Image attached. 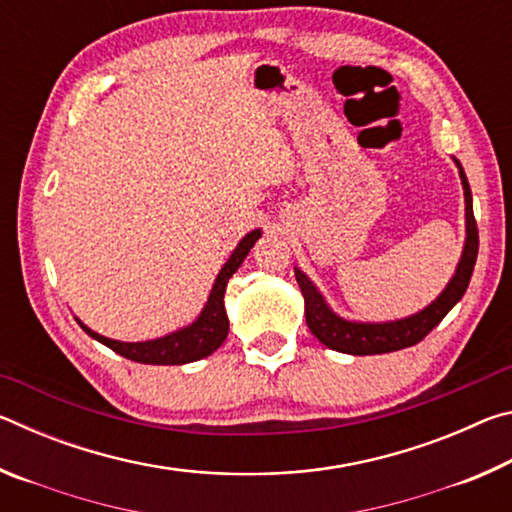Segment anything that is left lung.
<instances>
[{
  "label": "left lung",
  "instance_id": "obj_1",
  "mask_svg": "<svg viewBox=\"0 0 512 512\" xmlns=\"http://www.w3.org/2000/svg\"><path fill=\"white\" fill-rule=\"evenodd\" d=\"M458 173H461V183L465 189V248L461 255V262L452 280L445 287V291L431 302L429 307H424L418 314L409 318L393 320V323H352V320H343L327 307V302L320 296L318 289L311 284L309 277L296 268V280L298 287L305 296V318L311 329V334L316 339L332 348L336 352L345 354H384L395 352L402 348H411V345L420 343L440 320H443L449 309H452L458 300L463 298L470 284V277L476 264V255H479V230H476L474 210H472V192L470 183H467L465 171L461 162L454 160Z\"/></svg>",
  "mask_w": 512,
  "mask_h": 512
}]
</instances>
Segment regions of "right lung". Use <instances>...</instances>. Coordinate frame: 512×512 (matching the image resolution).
Wrapping results in <instances>:
<instances>
[{"label":"right lung","instance_id":"obj_1","mask_svg":"<svg viewBox=\"0 0 512 512\" xmlns=\"http://www.w3.org/2000/svg\"><path fill=\"white\" fill-rule=\"evenodd\" d=\"M259 237H262V230H253L239 241L235 253L230 255V259L223 264L219 275H216L212 293L210 298H207V305L201 311V316H198L192 325L178 329V332L167 334L155 341L124 343V341L106 339V336L92 332V329L85 327L81 320L79 325L85 329V334L92 336V339H97L99 343L106 345V348L115 350L117 354H121V357L137 363H151V366H183V363H192L203 357H210V354L225 341V336H228V327H230L228 314H225V305H223L225 287H228V280L232 277V273L241 266V262H244L246 255L250 253V248L255 246V241Z\"/></svg>","mask_w":512,"mask_h":512}]
</instances>
